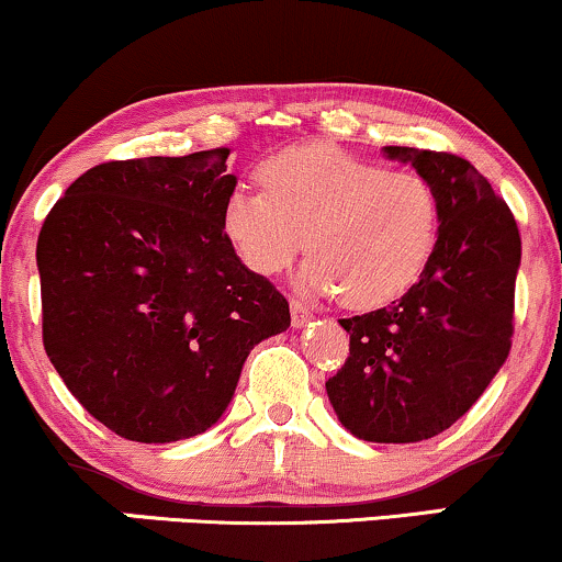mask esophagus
<instances>
[{"mask_svg":"<svg viewBox=\"0 0 562 562\" xmlns=\"http://www.w3.org/2000/svg\"><path fill=\"white\" fill-rule=\"evenodd\" d=\"M311 319V311L303 306L301 301H290V322H293V327H303Z\"/></svg>","mask_w":562,"mask_h":562,"instance_id":"esophagus-1","label":"esophagus"}]
</instances>
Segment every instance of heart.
Returning <instances> with one entry per match:
<instances>
[{"label": "heart", "mask_w": 562, "mask_h": 562, "mask_svg": "<svg viewBox=\"0 0 562 562\" xmlns=\"http://www.w3.org/2000/svg\"><path fill=\"white\" fill-rule=\"evenodd\" d=\"M261 191L229 188L220 225L243 267L272 277L303 251L299 285L348 308L387 306L424 274L439 238V195L414 170L333 146H293L259 167Z\"/></svg>", "instance_id": "b5f03b06"}]
</instances>
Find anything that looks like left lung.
I'll list each match as a JSON object with an SVG mask.
<instances>
[{"instance_id":"8db88e82","label":"left lung","mask_w":562,"mask_h":562,"mask_svg":"<svg viewBox=\"0 0 562 562\" xmlns=\"http://www.w3.org/2000/svg\"><path fill=\"white\" fill-rule=\"evenodd\" d=\"M384 157L435 186L439 238L401 301L340 319L350 356L327 395L350 435L401 445L452 427L508 358L520 235L471 161L408 146H384Z\"/></svg>"}]
</instances>
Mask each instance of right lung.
<instances>
[{
  "instance_id": "right-lung-1",
  "label": "right lung",
  "mask_w": 562,
  "mask_h": 562,
  "mask_svg": "<svg viewBox=\"0 0 562 562\" xmlns=\"http://www.w3.org/2000/svg\"><path fill=\"white\" fill-rule=\"evenodd\" d=\"M229 148L104 161L38 233L44 348L97 422L178 442L220 422L254 346L285 333V295L222 235Z\"/></svg>"
}]
</instances>
